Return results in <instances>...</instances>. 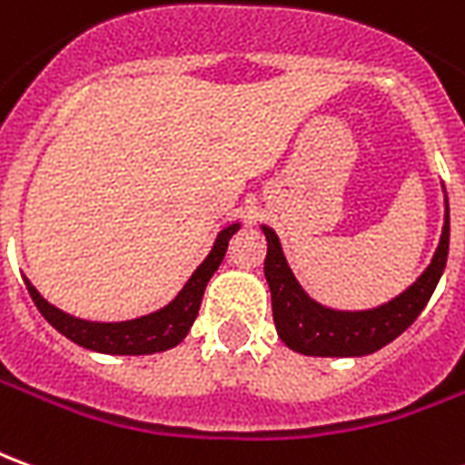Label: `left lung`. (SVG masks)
<instances>
[{
	"mask_svg": "<svg viewBox=\"0 0 465 465\" xmlns=\"http://www.w3.org/2000/svg\"><path fill=\"white\" fill-rule=\"evenodd\" d=\"M262 229L266 236L264 277L272 289V312H274L279 337L292 350L314 357L370 355L405 332L423 312L438 279L446 269L448 236H450L446 201V223H443L440 243L430 266L413 287H408L401 297H395L378 310L337 312L327 310L304 294V289L300 287V282L294 279L284 259L277 233L269 226H262Z\"/></svg>",
	"mask_w": 465,
	"mask_h": 465,
	"instance_id": "obj_1",
	"label": "left lung"
}]
</instances>
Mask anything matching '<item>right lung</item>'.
<instances>
[{
    "mask_svg": "<svg viewBox=\"0 0 465 465\" xmlns=\"http://www.w3.org/2000/svg\"><path fill=\"white\" fill-rule=\"evenodd\" d=\"M239 229V223L226 226L211 249V254L203 259V264L191 274L186 287L178 292V297L171 304H165L163 310L145 314L138 320L128 322H87L77 320L73 314H64L63 310L52 307L50 302L42 297L37 289L25 279L29 289V297L37 304L42 317L63 332L67 340H73L80 347L105 352V355H151V352H163L168 347H176L191 330V324L196 320L203 300V289L213 277V272L223 262V254L229 249V239Z\"/></svg>",
    "mask_w": 465,
    "mask_h": 465,
    "instance_id": "obj_1",
    "label": "right lung"
}]
</instances>
